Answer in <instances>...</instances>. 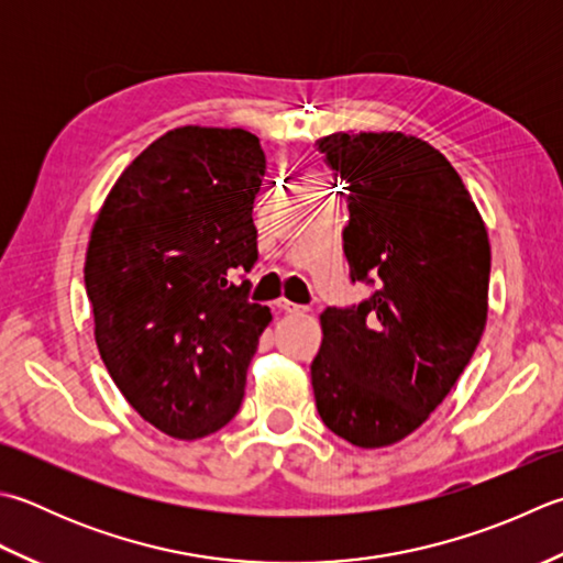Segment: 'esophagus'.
<instances>
[{"label": "esophagus", "mask_w": 563, "mask_h": 563, "mask_svg": "<svg viewBox=\"0 0 563 563\" xmlns=\"http://www.w3.org/2000/svg\"><path fill=\"white\" fill-rule=\"evenodd\" d=\"M275 307H278L280 312H288V314H295V312H305V310H307V307L297 305V302H290V300H285V297H280V300H275Z\"/></svg>", "instance_id": "esophagus-1"}]
</instances>
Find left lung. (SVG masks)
I'll list each match as a JSON object with an SVG mask.
<instances>
[{
  "mask_svg": "<svg viewBox=\"0 0 563 563\" xmlns=\"http://www.w3.org/2000/svg\"><path fill=\"white\" fill-rule=\"evenodd\" d=\"M346 183L344 253L368 300L327 307L312 388L322 422L361 449L427 422L476 351L488 319V231L464 180L402 131L317 141Z\"/></svg>",
  "mask_w": 563,
  "mask_h": 563,
  "instance_id": "1",
  "label": "left lung"
}]
</instances>
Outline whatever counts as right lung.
Here are the masks:
<instances>
[{
    "label": "right lung",
    "mask_w": 563,
    "mask_h": 563,
    "mask_svg": "<svg viewBox=\"0 0 563 563\" xmlns=\"http://www.w3.org/2000/svg\"><path fill=\"white\" fill-rule=\"evenodd\" d=\"M263 175L251 131L180 126L131 161L95 219L85 288L99 356L129 405L168 437L212 434L244 400L271 310L229 275L258 258Z\"/></svg>",
    "instance_id": "right-lung-1"
}]
</instances>
